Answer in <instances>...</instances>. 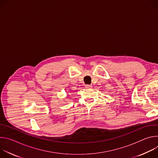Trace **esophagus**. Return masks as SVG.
Segmentation results:
<instances>
[{
  "instance_id": "esophagus-1",
  "label": "esophagus",
  "mask_w": 158,
  "mask_h": 158,
  "mask_svg": "<svg viewBox=\"0 0 158 158\" xmlns=\"http://www.w3.org/2000/svg\"><path fill=\"white\" fill-rule=\"evenodd\" d=\"M92 85H85V88H87V89H91V88H92Z\"/></svg>"
}]
</instances>
